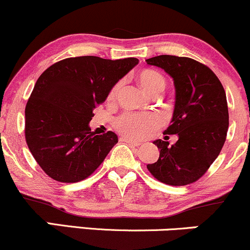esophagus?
<instances>
[{
  "label": "esophagus",
  "instance_id": "esophagus-1",
  "mask_svg": "<svg viewBox=\"0 0 250 250\" xmlns=\"http://www.w3.org/2000/svg\"><path fill=\"white\" fill-rule=\"evenodd\" d=\"M120 140H122V142H124V143H127V144L131 145V146H139V145H140L139 142H136V140H132L130 138H125V137H122Z\"/></svg>",
  "mask_w": 250,
  "mask_h": 250
}]
</instances>
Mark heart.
Instances as JSON below:
<instances>
[{
	"instance_id": "b5f03b06",
	"label": "heart",
	"mask_w": 250,
	"mask_h": 250,
	"mask_svg": "<svg viewBox=\"0 0 250 250\" xmlns=\"http://www.w3.org/2000/svg\"><path fill=\"white\" fill-rule=\"evenodd\" d=\"M138 80L140 86L147 92L152 93L157 88L165 87V80L158 72L152 69L143 71L138 75ZM119 89V83L113 86L110 91L108 99H114ZM163 124V119L157 113H136V112H125L122 116H119L114 122V126L120 133L126 137H130L133 139L144 138L150 136L153 131L161 127Z\"/></svg>"
}]
</instances>
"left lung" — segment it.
I'll return each mask as SVG.
<instances>
[{
	"label": "left lung",
	"instance_id": "1",
	"mask_svg": "<svg viewBox=\"0 0 250 250\" xmlns=\"http://www.w3.org/2000/svg\"><path fill=\"white\" fill-rule=\"evenodd\" d=\"M147 64L164 69L175 85V107L165 133L178 140L157 139L158 161L147 164L153 177L169 186H187L201 178L220 155L229 126L224 88L215 73L190 58L159 55Z\"/></svg>",
	"mask_w": 250,
	"mask_h": 250
}]
</instances>
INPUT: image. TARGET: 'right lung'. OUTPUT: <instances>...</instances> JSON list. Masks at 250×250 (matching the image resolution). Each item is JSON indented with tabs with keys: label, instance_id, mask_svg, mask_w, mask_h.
Instances as JSON below:
<instances>
[{
	"label": "right lung",
	"instance_id": "1",
	"mask_svg": "<svg viewBox=\"0 0 250 250\" xmlns=\"http://www.w3.org/2000/svg\"><path fill=\"white\" fill-rule=\"evenodd\" d=\"M138 62L136 58H68L40 75L24 111V132L33 157L50 178L75 183L104 162L118 136L92 132L93 110Z\"/></svg>",
	"mask_w": 250,
	"mask_h": 250
}]
</instances>
